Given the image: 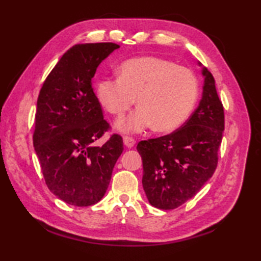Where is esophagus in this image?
Masks as SVG:
<instances>
[{"instance_id": "esophagus-1", "label": "esophagus", "mask_w": 261, "mask_h": 261, "mask_svg": "<svg viewBox=\"0 0 261 261\" xmlns=\"http://www.w3.org/2000/svg\"><path fill=\"white\" fill-rule=\"evenodd\" d=\"M123 143L126 148H132L136 145V140L132 139L131 137H124L123 138Z\"/></svg>"}]
</instances>
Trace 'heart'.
<instances>
[{"instance_id":"1","label":"heart","mask_w":261,"mask_h":261,"mask_svg":"<svg viewBox=\"0 0 261 261\" xmlns=\"http://www.w3.org/2000/svg\"><path fill=\"white\" fill-rule=\"evenodd\" d=\"M119 79H103L96 97L115 118H123L137 99L139 108L118 123L125 134H140L148 127L159 134L173 132L184 123L198 96L196 77L190 69L159 57H138L119 67Z\"/></svg>"}]
</instances>
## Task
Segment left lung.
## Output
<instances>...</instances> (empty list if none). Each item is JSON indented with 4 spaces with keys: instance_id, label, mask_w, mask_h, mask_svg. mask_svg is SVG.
<instances>
[{
    "instance_id": "left-lung-1",
    "label": "left lung",
    "mask_w": 261,
    "mask_h": 261,
    "mask_svg": "<svg viewBox=\"0 0 261 261\" xmlns=\"http://www.w3.org/2000/svg\"><path fill=\"white\" fill-rule=\"evenodd\" d=\"M202 75V98L190 119L173 134L137 146L142 158L143 190L149 203L160 210L176 208L195 196L218 166L224 111L213 75L205 67Z\"/></svg>"
}]
</instances>
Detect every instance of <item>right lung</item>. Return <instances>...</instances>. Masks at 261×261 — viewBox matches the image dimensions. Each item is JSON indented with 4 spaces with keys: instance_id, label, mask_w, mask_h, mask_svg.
<instances>
[{
    "instance_id": "1",
    "label": "right lung",
    "mask_w": 261,
    "mask_h": 261,
    "mask_svg": "<svg viewBox=\"0 0 261 261\" xmlns=\"http://www.w3.org/2000/svg\"><path fill=\"white\" fill-rule=\"evenodd\" d=\"M113 42L71 47L48 75L37 101L33 147L46 184L58 198L90 206L107 192L123 140L113 135L94 146L110 125L93 92L92 79L115 49Z\"/></svg>"
}]
</instances>
